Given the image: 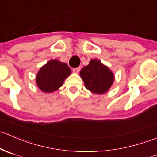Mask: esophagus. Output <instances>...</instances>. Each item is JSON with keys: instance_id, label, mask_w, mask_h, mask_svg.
<instances>
[{"instance_id": "34e87169", "label": "esophagus", "mask_w": 157, "mask_h": 157, "mask_svg": "<svg viewBox=\"0 0 157 157\" xmlns=\"http://www.w3.org/2000/svg\"><path fill=\"white\" fill-rule=\"evenodd\" d=\"M80 67H77V68L73 69V71H74V73H75V74H78L79 71H80Z\"/></svg>"}]
</instances>
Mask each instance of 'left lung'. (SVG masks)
Returning <instances> with one entry per match:
<instances>
[{
	"label": "left lung",
	"mask_w": 157,
	"mask_h": 157,
	"mask_svg": "<svg viewBox=\"0 0 157 157\" xmlns=\"http://www.w3.org/2000/svg\"><path fill=\"white\" fill-rule=\"evenodd\" d=\"M80 76L85 87L93 93L100 95L107 93L115 80L113 72L98 59H92L88 65L81 69Z\"/></svg>",
	"instance_id": "8db88e82"
}]
</instances>
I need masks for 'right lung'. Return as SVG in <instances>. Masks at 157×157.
Listing matches in <instances>:
<instances>
[{"label": "right lung", "mask_w": 157, "mask_h": 157, "mask_svg": "<svg viewBox=\"0 0 157 157\" xmlns=\"http://www.w3.org/2000/svg\"><path fill=\"white\" fill-rule=\"evenodd\" d=\"M71 74V70L66 63L57 59L51 60L38 71L36 83L43 93L57 91L64 83V80Z\"/></svg>", "instance_id": "add662e5"}]
</instances>
